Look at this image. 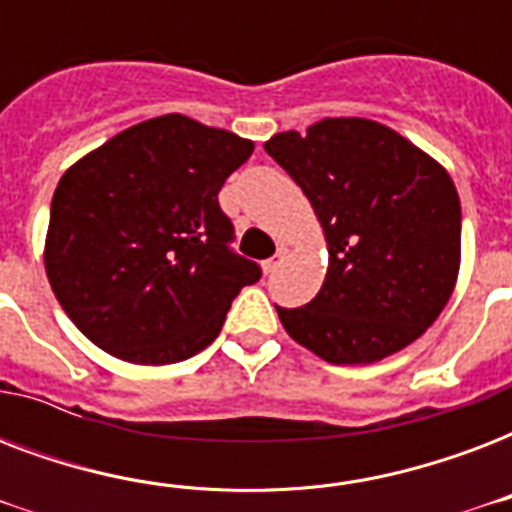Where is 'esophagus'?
Returning <instances> with one entry per match:
<instances>
[{"label":"esophagus","instance_id":"obj_1","mask_svg":"<svg viewBox=\"0 0 512 512\" xmlns=\"http://www.w3.org/2000/svg\"><path fill=\"white\" fill-rule=\"evenodd\" d=\"M284 255H287V249L279 247V252H276V255H273L271 260H265V263H263V271H265V273H273V271H276V268H279V265L284 263Z\"/></svg>","mask_w":512,"mask_h":512}]
</instances>
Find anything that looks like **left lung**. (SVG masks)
Listing matches in <instances>:
<instances>
[{
    "label": "left lung",
    "mask_w": 512,
    "mask_h": 512,
    "mask_svg": "<svg viewBox=\"0 0 512 512\" xmlns=\"http://www.w3.org/2000/svg\"><path fill=\"white\" fill-rule=\"evenodd\" d=\"M265 151L311 201L327 239L319 295L276 308L287 335L329 364H374L414 342L457 284L460 196L449 172L385 124L337 116Z\"/></svg>",
    "instance_id": "8db88e82"
}]
</instances>
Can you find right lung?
<instances>
[{
    "instance_id": "add662e5",
    "label": "right lung",
    "mask_w": 512,
    "mask_h": 512,
    "mask_svg": "<svg viewBox=\"0 0 512 512\" xmlns=\"http://www.w3.org/2000/svg\"><path fill=\"white\" fill-rule=\"evenodd\" d=\"M255 143L167 114L127 127L60 177L44 271L76 329L130 364L204 350L260 265L228 249L217 204Z\"/></svg>"
}]
</instances>
